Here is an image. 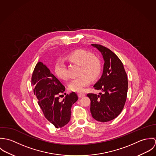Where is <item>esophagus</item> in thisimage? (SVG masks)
Wrapping results in <instances>:
<instances>
[{
	"mask_svg": "<svg viewBox=\"0 0 156 156\" xmlns=\"http://www.w3.org/2000/svg\"><path fill=\"white\" fill-rule=\"evenodd\" d=\"M77 95H78V97H79V98H82V97H85V96L86 95L85 94H84V93H81V92L78 93Z\"/></svg>",
	"mask_w": 156,
	"mask_h": 156,
	"instance_id": "34e87169",
	"label": "esophagus"
}]
</instances>
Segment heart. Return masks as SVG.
<instances>
[{
    "mask_svg": "<svg viewBox=\"0 0 156 156\" xmlns=\"http://www.w3.org/2000/svg\"><path fill=\"white\" fill-rule=\"evenodd\" d=\"M67 58L71 62L80 65L79 77L73 79L68 84V89L74 92H82L90 83V79L94 80L100 75L101 70L100 60L94 56L93 54L85 50L79 49L69 53ZM56 75L63 80L69 77L66 61L60 59L55 66Z\"/></svg>",
    "mask_w": 156,
    "mask_h": 156,
    "instance_id": "heart-1",
    "label": "heart"
}]
</instances>
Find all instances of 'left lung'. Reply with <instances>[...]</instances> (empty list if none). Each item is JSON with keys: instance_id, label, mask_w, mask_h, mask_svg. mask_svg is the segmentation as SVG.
I'll list each match as a JSON object with an SVG mask.
<instances>
[{"instance_id": "obj_1", "label": "left lung", "mask_w": 156, "mask_h": 156, "mask_svg": "<svg viewBox=\"0 0 156 156\" xmlns=\"http://www.w3.org/2000/svg\"><path fill=\"white\" fill-rule=\"evenodd\" d=\"M101 53L105 63L101 78L94 85L103 93H90V111L92 117L100 122H108L117 117L124 108L127 94L128 80L123 64L109 48L100 44H91Z\"/></svg>"}]
</instances>
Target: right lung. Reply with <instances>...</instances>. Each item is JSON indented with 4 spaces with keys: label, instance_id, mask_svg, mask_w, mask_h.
Wrapping results in <instances>:
<instances>
[{
    "label": "right lung",
    "instance_id": "add662e5",
    "mask_svg": "<svg viewBox=\"0 0 156 156\" xmlns=\"http://www.w3.org/2000/svg\"><path fill=\"white\" fill-rule=\"evenodd\" d=\"M31 84L45 118L58 129L67 124L71 118V106L78 100L77 94L73 92L61 101L60 97L66 88L41 62H38L34 68Z\"/></svg>",
    "mask_w": 156,
    "mask_h": 156
}]
</instances>
